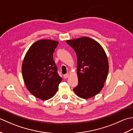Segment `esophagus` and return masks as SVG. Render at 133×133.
<instances>
[{
  "mask_svg": "<svg viewBox=\"0 0 133 133\" xmlns=\"http://www.w3.org/2000/svg\"><path fill=\"white\" fill-rule=\"evenodd\" d=\"M69 73H67V74H64L63 75V77H64V78H67L69 77Z\"/></svg>",
  "mask_w": 133,
  "mask_h": 133,
  "instance_id": "obj_1",
  "label": "esophagus"
}]
</instances>
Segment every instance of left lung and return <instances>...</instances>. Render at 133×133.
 Masks as SVG:
<instances>
[{
	"label": "left lung",
	"mask_w": 133,
	"mask_h": 133,
	"mask_svg": "<svg viewBox=\"0 0 133 133\" xmlns=\"http://www.w3.org/2000/svg\"><path fill=\"white\" fill-rule=\"evenodd\" d=\"M77 56L78 84L73 89L79 97L88 99L99 92L109 72L105 52L97 41L82 37L66 41Z\"/></svg>",
	"instance_id": "obj_1"
}]
</instances>
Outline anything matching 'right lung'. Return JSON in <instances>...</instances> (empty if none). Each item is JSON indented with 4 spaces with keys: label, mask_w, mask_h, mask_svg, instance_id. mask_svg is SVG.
I'll return each mask as SVG.
<instances>
[{
    "label": "right lung",
    "mask_w": 133,
    "mask_h": 133,
    "mask_svg": "<svg viewBox=\"0 0 133 133\" xmlns=\"http://www.w3.org/2000/svg\"><path fill=\"white\" fill-rule=\"evenodd\" d=\"M58 43L49 39L36 42L28 50L22 63V76L27 89L42 100L54 97L62 80L53 59Z\"/></svg>",
    "instance_id": "obj_1"
}]
</instances>
